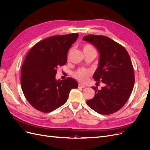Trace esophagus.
<instances>
[{
  "label": "esophagus",
  "mask_w": 150,
  "mask_h": 150,
  "mask_svg": "<svg viewBox=\"0 0 150 150\" xmlns=\"http://www.w3.org/2000/svg\"><path fill=\"white\" fill-rule=\"evenodd\" d=\"M78 86H79V88H86V85L82 84H79Z\"/></svg>",
  "instance_id": "34e87169"
}]
</instances>
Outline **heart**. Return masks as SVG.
I'll list each match as a JSON object with an SVG mask.
<instances>
[{
	"label": "heart",
	"instance_id": "1",
	"mask_svg": "<svg viewBox=\"0 0 150 150\" xmlns=\"http://www.w3.org/2000/svg\"><path fill=\"white\" fill-rule=\"evenodd\" d=\"M83 52H86L91 51H94L95 50L94 47L91 44H85L83 47ZM91 74V72L88 69H86V68H80V69L77 70L74 74L75 78H76L78 80H79L81 82H86L88 80V77Z\"/></svg>",
	"mask_w": 150,
	"mask_h": 150
}]
</instances>
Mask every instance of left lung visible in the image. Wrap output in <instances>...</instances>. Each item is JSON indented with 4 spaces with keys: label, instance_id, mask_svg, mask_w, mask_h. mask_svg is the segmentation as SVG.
Listing matches in <instances>:
<instances>
[{
    "label": "left lung",
    "instance_id": "1",
    "mask_svg": "<svg viewBox=\"0 0 150 150\" xmlns=\"http://www.w3.org/2000/svg\"><path fill=\"white\" fill-rule=\"evenodd\" d=\"M83 39L98 49L99 66L93 78L97 84H105L100 90L93 87L94 97L86 103L99 114H112L125 105L133 91L134 76L131 58L123 46L106 36L91 34Z\"/></svg>",
    "mask_w": 150,
    "mask_h": 150
}]
</instances>
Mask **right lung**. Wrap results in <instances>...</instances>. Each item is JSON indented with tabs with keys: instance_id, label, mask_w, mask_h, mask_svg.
<instances>
[{
	"instance_id": "right-lung-1",
	"label": "right lung",
	"mask_w": 150,
	"mask_h": 150,
	"mask_svg": "<svg viewBox=\"0 0 150 150\" xmlns=\"http://www.w3.org/2000/svg\"><path fill=\"white\" fill-rule=\"evenodd\" d=\"M78 33L51 36L39 42L27 54L21 68V88L36 110L49 112L62 106L72 89L78 87L71 78L56 80L59 66L67 62V52Z\"/></svg>"
}]
</instances>
